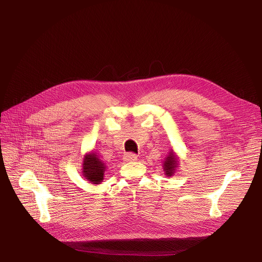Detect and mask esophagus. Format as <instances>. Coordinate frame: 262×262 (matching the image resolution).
Here are the masks:
<instances>
[{"instance_id": "obj_1", "label": "esophagus", "mask_w": 262, "mask_h": 262, "mask_svg": "<svg viewBox=\"0 0 262 262\" xmlns=\"http://www.w3.org/2000/svg\"><path fill=\"white\" fill-rule=\"evenodd\" d=\"M137 155L136 154H133V153H127V154H125L124 155V157H123V159L125 160V161H136L137 160Z\"/></svg>"}]
</instances>
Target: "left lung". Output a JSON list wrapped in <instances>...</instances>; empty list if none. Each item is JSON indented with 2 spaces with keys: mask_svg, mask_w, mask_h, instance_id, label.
Segmentation results:
<instances>
[{
  "mask_svg": "<svg viewBox=\"0 0 262 262\" xmlns=\"http://www.w3.org/2000/svg\"><path fill=\"white\" fill-rule=\"evenodd\" d=\"M178 163H180V158H178L176 153L171 148V150L168 153V155L164 157V160L162 162V168L166 176L171 177L175 174L178 168Z\"/></svg>",
  "mask_w": 262,
  "mask_h": 262,
  "instance_id": "obj_1",
  "label": "left lung"
}]
</instances>
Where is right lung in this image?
Returning a JSON list of instances; mask_svg holds the SVG:
<instances>
[{"mask_svg":"<svg viewBox=\"0 0 262 262\" xmlns=\"http://www.w3.org/2000/svg\"><path fill=\"white\" fill-rule=\"evenodd\" d=\"M106 164L94 152L86 153L82 161V176L93 185H99L104 180Z\"/></svg>","mask_w":262,"mask_h":262,"instance_id":"obj_1","label":"right lung"}]
</instances>
